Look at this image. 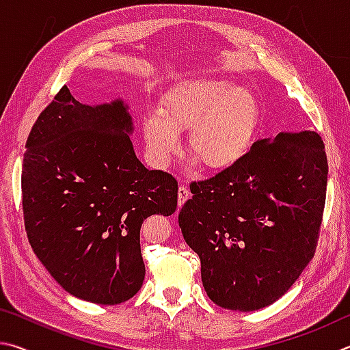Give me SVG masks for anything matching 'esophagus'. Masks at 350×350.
Returning a JSON list of instances; mask_svg holds the SVG:
<instances>
[{
  "instance_id": "esophagus-1",
  "label": "esophagus",
  "mask_w": 350,
  "mask_h": 350,
  "mask_svg": "<svg viewBox=\"0 0 350 350\" xmlns=\"http://www.w3.org/2000/svg\"><path fill=\"white\" fill-rule=\"evenodd\" d=\"M189 200V189L186 186H180L178 189V206H183Z\"/></svg>"
}]
</instances>
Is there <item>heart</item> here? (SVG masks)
<instances>
[{"label": "heart", "mask_w": 350, "mask_h": 350, "mask_svg": "<svg viewBox=\"0 0 350 350\" xmlns=\"http://www.w3.org/2000/svg\"><path fill=\"white\" fill-rule=\"evenodd\" d=\"M261 112L252 92L226 79H201L175 92L161 104V115H147L144 139L158 167L181 150L180 132H189V153L211 172L237 167L249 155Z\"/></svg>", "instance_id": "obj_1"}]
</instances>
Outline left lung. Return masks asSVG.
Segmentation results:
<instances>
[{
    "label": "left lung",
    "mask_w": 350,
    "mask_h": 350,
    "mask_svg": "<svg viewBox=\"0 0 350 350\" xmlns=\"http://www.w3.org/2000/svg\"><path fill=\"white\" fill-rule=\"evenodd\" d=\"M321 135L261 139L237 167L192 181L178 223L219 308L250 312L291 289L314 258L327 186Z\"/></svg>",
    "instance_id": "1"
}]
</instances>
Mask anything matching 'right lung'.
<instances>
[{
    "label": "right lung",
    "mask_w": 350,
    "mask_h": 350,
    "mask_svg": "<svg viewBox=\"0 0 350 350\" xmlns=\"http://www.w3.org/2000/svg\"><path fill=\"white\" fill-rule=\"evenodd\" d=\"M122 101L90 107L63 85L29 133L21 172L24 228L35 255L72 293L120 304L143 286L139 229L172 215L178 181L141 164Z\"/></svg>",
    "instance_id": "right-lung-1"
}]
</instances>
